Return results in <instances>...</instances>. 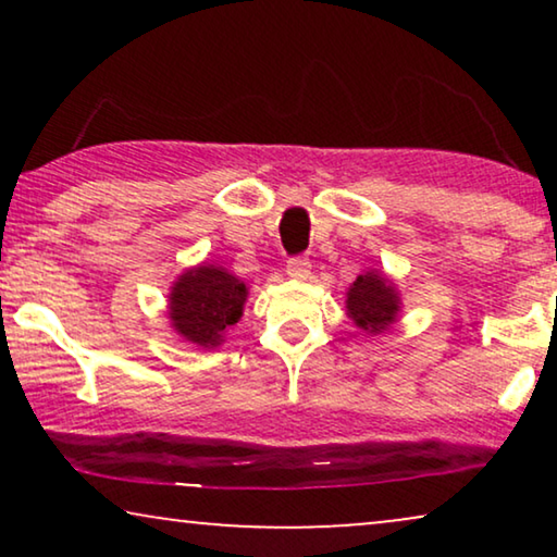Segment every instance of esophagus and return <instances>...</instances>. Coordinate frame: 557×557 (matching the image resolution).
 <instances>
[{
	"instance_id": "esophagus-1",
	"label": "esophagus",
	"mask_w": 557,
	"mask_h": 557,
	"mask_svg": "<svg viewBox=\"0 0 557 557\" xmlns=\"http://www.w3.org/2000/svg\"><path fill=\"white\" fill-rule=\"evenodd\" d=\"M286 273H288V278H296V281L309 278V273H311L309 258H304V256L292 258V261L286 263Z\"/></svg>"
}]
</instances>
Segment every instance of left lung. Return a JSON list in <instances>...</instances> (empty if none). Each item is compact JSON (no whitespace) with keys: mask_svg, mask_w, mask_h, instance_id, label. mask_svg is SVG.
<instances>
[{"mask_svg":"<svg viewBox=\"0 0 557 557\" xmlns=\"http://www.w3.org/2000/svg\"><path fill=\"white\" fill-rule=\"evenodd\" d=\"M347 314L364 332H385L400 314L398 288L385 273H360L347 292Z\"/></svg>","mask_w":557,"mask_h":557,"instance_id":"8db88e82","label":"left lung"}]
</instances>
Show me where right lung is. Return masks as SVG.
Segmentation results:
<instances>
[{"instance_id": "right-lung-1", "label": "right lung", "mask_w": 557, "mask_h": 557, "mask_svg": "<svg viewBox=\"0 0 557 557\" xmlns=\"http://www.w3.org/2000/svg\"><path fill=\"white\" fill-rule=\"evenodd\" d=\"M248 288L223 265L202 263L174 281L170 314L174 332L197 347H218L227 326L243 317Z\"/></svg>"}]
</instances>
